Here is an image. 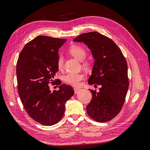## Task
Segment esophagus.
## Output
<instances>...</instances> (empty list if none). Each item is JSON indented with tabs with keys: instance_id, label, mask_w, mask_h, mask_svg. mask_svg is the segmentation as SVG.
Returning a JSON list of instances; mask_svg holds the SVG:
<instances>
[{
	"instance_id": "obj_1",
	"label": "esophagus",
	"mask_w": 150,
	"mask_h": 150,
	"mask_svg": "<svg viewBox=\"0 0 150 150\" xmlns=\"http://www.w3.org/2000/svg\"><path fill=\"white\" fill-rule=\"evenodd\" d=\"M74 93H75V94H78V93H79V91H81V89L78 88H75L74 89Z\"/></svg>"
}]
</instances>
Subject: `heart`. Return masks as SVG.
<instances>
[{
  "label": "heart",
  "mask_w": 150,
  "mask_h": 150,
  "mask_svg": "<svg viewBox=\"0 0 150 150\" xmlns=\"http://www.w3.org/2000/svg\"><path fill=\"white\" fill-rule=\"evenodd\" d=\"M69 52L71 55L76 58L79 61H84L86 56V49L79 45H72L69 49ZM57 68L59 71H61L64 67V58L62 56H60L57 59ZM83 65L88 67L89 66L88 62H83ZM84 78V74L83 73H73L69 72L63 77V80L64 82L73 86H79L81 81Z\"/></svg>",
  "instance_id": "1"
}]
</instances>
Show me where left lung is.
Instances as JSON below:
<instances>
[{"label": "left lung", "mask_w": 150, "mask_h": 150, "mask_svg": "<svg viewBox=\"0 0 150 150\" xmlns=\"http://www.w3.org/2000/svg\"><path fill=\"white\" fill-rule=\"evenodd\" d=\"M74 41L84 42L91 51L95 61L88 83L101 86L98 93L89 89L93 97L88 114L98 122L110 121L121 110L129 87L125 57L112 40L97 32L81 34Z\"/></svg>", "instance_id": "left-lung-1"}]
</instances>
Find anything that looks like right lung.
I'll use <instances>...</instances> for the list:
<instances>
[{
    "label": "right lung",
    "mask_w": 150,
    "mask_h": 150,
    "mask_svg": "<svg viewBox=\"0 0 150 150\" xmlns=\"http://www.w3.org/2000/svg\"><path fill=\"white\" fill-rule=\"evenodd\" d=\"M66 41V39L38 36L25 44L17 60V89L22 103L29 116L42 125L59 121L65 103L74 93L70 86L61 84L59 89L52 92L48 85L56 82L58 49Z\"/></svg>",
    "instance_id": "obj_1"
}]
</instances>
